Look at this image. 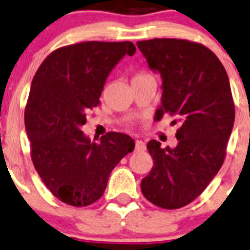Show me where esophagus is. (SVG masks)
<instances>
[{
  "label": "esophagus",
  "mask_w": 250,
  "mask_h": 250,
  "mask_svg": "<svg viewBox=\"0 0 250 250\" xmlns=\"http://www.w3.org/2000/svg\"><path fill=\"white\" fill-rule=\"evenodd\" d=\"M146 145L144 141L141 140H137L135 141V151H145Z\"/></svg>",
  "instance_id": "1"
}]
</instances>
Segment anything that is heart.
<instances>
[{"label": "heart", "instance_id": "obj_1", "mask_svg": "<svg viewBox=\"0 0 250 250\" xmlns=\"http://www.w3.org/2000/svg\"><path fill=\"white\" fill-rule=\"evenodd\" d=\"M146 76H148V75H146V74H138V75H135V76H134V78H133V80H137V78L146 77Z\"/></svg>", "mask_w": 250, "mask_h": 250}]
</instances>
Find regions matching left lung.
<instances>
[{
  "label": "left lung",
  "instance_id": "obj_1",
  "mask_svg": "<svg viewBox=\"0 0 250 250\" xmlns=\"http://www.w3.org/2000/svg\"><path fill=\"white\" fill-rule=\"evenodd\" d=\"M137 46L162 77V104L155 118L168 113L180 122L174 148H162L157 140L147 143L155 162L141 180V192L155 206L178 209L203 192L225 160L234 122L230 81L218 57L203 44L153 39Z\"/></svg>",
  "mask_w": 250,
  "mask_h": 250
}]
</instances>
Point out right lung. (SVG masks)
<instances>
[{
    "instance_id": "add662e5",
    "label": "right lung",
    "mask_w": 250,
    "mask_h": 250,
    "mask_svg": "<svg viewBox=\"0 0 250 250\" xmlns=\"http://www.w3.org/2000/svg\"><path fill=\"white\" fill-rule=\"evenodd\" d=\"M135 50L129 41L71 44L50 53L35 74L25 129L35 169L62 202L85 207L99 200L113 168L134 150L129 135L110 132L95 143L81 128L113 67Z\"/></svg>"
}]
</instances>
